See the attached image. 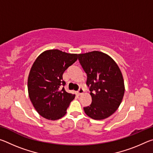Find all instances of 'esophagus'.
Returning a JSON list of instances; mask_svg holds the SVG:
<instances>
[{"instance_id":"esophagus-1","label":"esophagus","mask_w":153,"mask_h":153,"mask_svg":"<svg viewBox=\"0 0 153 153\" xmlns=\"http://www.w3.org/2000/svg\"><path fill=\"white\" fill-rule=\"evenodd\" d=\"M83 93H84V90H83L82 88H79L78 91H77V94L81 95L82 94H83Z\"/></svg>"}]
</instances>
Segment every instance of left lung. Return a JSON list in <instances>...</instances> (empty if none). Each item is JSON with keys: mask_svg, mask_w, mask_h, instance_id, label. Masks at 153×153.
I'll return each mask as SVG.
<instances>
[{"mask_svg": "<svg viewBox=\"0 0 153 153\" xmlns=\"http://www.w3.org/2000/svg\"><path fill=\"white\" fill-rule=\"evenodd\" d=\"M78 60L87 74L92 97L91 105L84 107L85 113L96 120L108 117L120 107L125 92L120 69L111 56L99 51L79 54Z\"/></svg>", "mask_w": 153, "mask_h": 153, "instance_id": "obj_1", "label": "left lung"}]
</instances>
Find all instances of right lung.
Masks as SVG:
<instances>
[{
    "instance_id": "obj_1",
    "label": "right lung",
    "mask_w": 153,
    "mask_h": 153,
    "mask_svg": "<svg viewBox=\"0 0 153 153\" xmlns=\"http://www.w3.org/2000/svg\"><path fill=\"white\" fill-rule=\"evenodd\" d=\"M77 56L53 49L43 52L36 59L28 76L27 89L31 102L42 117L56 120L66 114L75 94L65 90L63 74Z\"/></svg>"
}]
</instances>
